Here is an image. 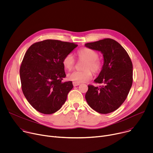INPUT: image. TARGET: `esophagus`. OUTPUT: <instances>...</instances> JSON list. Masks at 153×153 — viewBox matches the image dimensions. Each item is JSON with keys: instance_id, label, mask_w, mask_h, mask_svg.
<instances>
[{"instance_id": "1", "label": "esophagus", "mask_w": 153, "mask_h": 153, "mask_svg": "<svg viewBox=\"0 0 153 153\" xmlns=\"http://www.w3.org/2000/svg\"><path fill=\"white\" fill-rule=\"evenodd\" d=\"M73 86H78V85H80L79 83H77V82H73Z\"/></svg>"}]
</instances>
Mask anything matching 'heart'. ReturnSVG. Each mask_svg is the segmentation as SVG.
I'll list each match as a JSON object with an SVG mask.
<instances>
[{
    "label": "heart",
    "instance_id": "heart-1",
    "mask_svg": "<svg viewBox=\"0 0 153 153\" xmlns=\"http://www.w3.org/2000/svg\"><path fill=\"white\" fill-rule=\"evenodd\" d=\"M76 55L79 60L85 61L83 66V70L68 74L67 77L70 80L77 83L85 82L92 78L93 72L99 73L102 70L103 62L99 57L97 51L84 47L77 50ZM62 64L65 70L71 71L75 66V60L71 54H68L63 57Z\"/></svg>",
    "mask_w": 153,
    "mask_h": 153
}]
</instances>
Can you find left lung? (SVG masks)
Masks as SVG:
<instances>
[{"label":"left lung","instance_id":"1","mask_svg":"<svg viewBox=\"0 0 153 153\" xmlns=\"http://www.w3.org/2000/svg\"><path fill=\"white\" fill-rule=\"evenodd\" d=\"M85 47L100 51L104 58L102 70L94 80L95 83L103 85H88L86 100L96 111L110 113L124 102L132 86L131 60L120 43L112 39L87 43Z\"/></svg>","mask_w":153,"mask_h":153}]
</instances>
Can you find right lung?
<instances>
[{
    "instance_id": "add662e5",
    "label": "right lung",
    "mask_w": 153,
    "mask_h": 153,
    "mask_svg": "<svg viewBox=\"0 0 153 153\" xmlns=\"http://www.w3.org/2000/svg\"><path fill=\"white\" fill-rule=\"evenodd\" d=\"M77 45L58 40L36 42L25 54L20 67L22 90L30 104L37 111L51 114L61 108L73 88L66 77L63 57Z\"/></svg>"
}]
</instances>
